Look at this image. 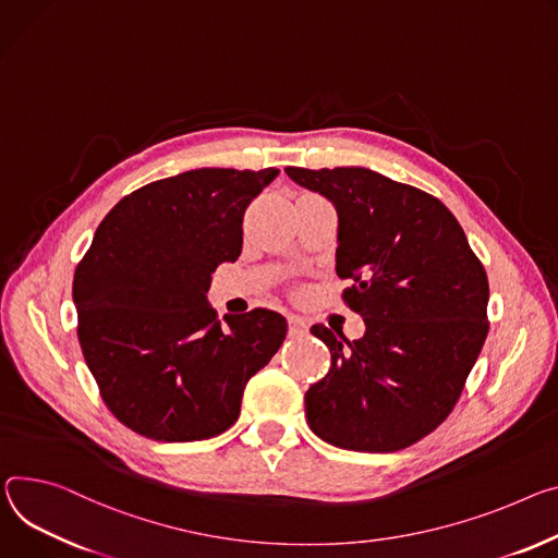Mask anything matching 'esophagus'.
I'll list each match as a JSON object with an SVG mask.
<instances>
[{"instance_id": "34e87169", "label": "esophagus", "mask_w": 558, "mask_h": 558, "mask_svg": "<svg viewBox=\"0 0 558 558\" xmlns=\"http://www.w3.org/2000/svg\"><path fill=\"white\" fill-rule=\"evenodd\" d=\"M310 331V325H307V320H302V318H298V316H291L289 318V336H305Z\"/></svg>"}]
</instances>
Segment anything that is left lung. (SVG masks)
I'll return each instance as SVG.
<instances>
[{"instance_id": "1", "label": "left lung", "mask_w": 558, "mask_h": 558, "mask_svg": "<svg viewBox=\"0 0 558 558\" xmlns=\"http://www.w3.org/2000/svg\"><path fill=\"white\" fill-rule=\"evenodd\" d=\"M287 175L338 214L336 274L365 323L359 340L314 325L331 365L305 393L316 436L351 451L414 445L453 410L487 336V276L459 220L434 195L372 169Z\"/></svg>"}]
</instances>
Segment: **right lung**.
<instances>
[{"instance_id": "add662e5", "label": "right lung", "mask_w": 558, "mask_h": 558, "mask_svg": "<svg viewBox=\"0 0 558 558\" xmlns=\"http://www.w3.org/2000/svg\"><path fill=\"white\" fill-rule=\"evenodd\" d=\"M278 169H193L122 197L75 269L84 361L107 408L165 442L205 440L240 416L244 387L280 349L271 310L216 318L207 291L242 251L248 202Z\"/></svg>"}]
</instances>
